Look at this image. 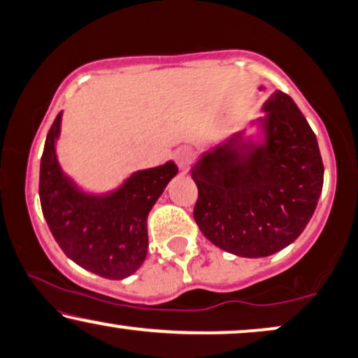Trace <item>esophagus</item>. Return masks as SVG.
Wrapping results in <instances>:
<instances>
[{
    "instance_id": "obj_1",
    "label": "esophagus",
    "mask_w": 358,
    "mask_h": 358,
    "mask_svg": "<svg viewBox=\"0 0 358 358\" xmlns=\"http://www.w3.org/2000/svg\"><path fill=\"white\" fill-rule=\"evenodd\" d=\"M173 159L180 170H188V166L192 165L194 160V152L192 149H188V147H180V149L175 150Z\"/></svg>"
}]
</instances>
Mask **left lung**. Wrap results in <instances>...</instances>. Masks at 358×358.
I'll use <instances>...</instances> for the list:
<instances>
[{
  "label": "left lung",
  "mask_w": 358,
  "mask_h": 358,
  "mask_svg": "<svg viewBox=\"0 0 358 358\" xmlns=\"http://www.w3.org/2000/svg\"><path fill=\"white\" fill-rule=\"evenodd\" d=\"M264 111V141L241 142L239 132L192 169L199 231L219 249L247 259L296 241L324 182L316 134L293 99L276 90Z\"/></svg>",
  "instance_id": "1"
}]
</instances>
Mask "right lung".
<instances>
[{
    "mask_svg": "<svg viewBox=\"0 0 358 358\" xmlns=\"http://www.w3.org/2000/svg\"><path fill=\"white\" fill-rule=\"evenodd\" d=\"M62 113L47 134L41 159L39 196L52 236L64 254L103 278L122 280L145 260L147 216L178 173L173 162L132 173L106 196L88 194L62 171L55 154Z\"/></svg>",
    "mask_w": 358,
    "mask_h": 358,
    "instance_id": "add662e5",
    "label": "right lung"
}]
</instances>
